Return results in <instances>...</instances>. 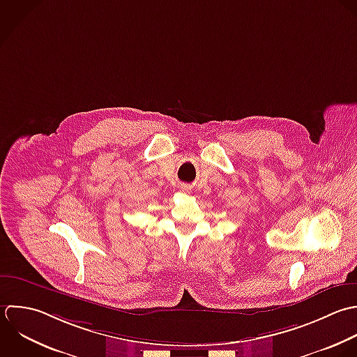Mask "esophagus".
<instances>
[{"label": "esophagus", "mask_w": 357, "mask_h": 357, "mask_svg": "<svg viewBox=\"0 0 357 357\" xmlns=\"http://www.w3.org/2000/svg\"><path fill=\"white\" fill-rule=\"evenodd\" d=\"M182 192H185V193L189 192V188L188 186H182Z\"/></svg>", "instance_id": "obj_1"}]
</instances>
